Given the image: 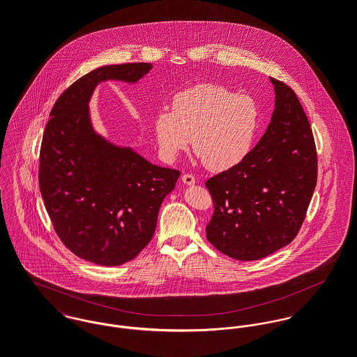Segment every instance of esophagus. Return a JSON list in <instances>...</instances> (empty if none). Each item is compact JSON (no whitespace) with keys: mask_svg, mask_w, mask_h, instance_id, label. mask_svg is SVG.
Masks as SVG:
<instances>
[{"mask_svg":"<svg viewBox=\"0 0 357 357\" xmlns=\"http://www.w3.org/2000/svg\"><path fill=\"white\" fill-rule=\"evenodd\" d=\"M181 180H183V183H184V184H187V185H194V184H195V181H197L195 176H194V174H190V173L183 174Z\"/></svg>","mask_w":357,"mask_h":357,"instance_id":"34e87169","label":"esophagus"}]
</instances>
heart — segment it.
<instances>
[{
    "label": "heart",
    "mask_w": 357,
    "mask_h": 357,
    "mask_svg": "<svg viewBox=\"0 0 357 357\" xmlns=\"http://www.w3.org/2000/svg\"><path fill=\"white\" fill-rule=\"evenodd\" d=\"M259 119V107L253 98L206 84L180 92L173 100V111L156 114L153 130L166 159H174L192 142L194 151L208 170L224 172L252 151Z\"/></svg>",
    "instance_id": "1"
}]
</instances>
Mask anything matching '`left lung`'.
I'll use <instances>...</instances> for the list:
<instances>
[{"label":"left lung","instance_id":"left-lung-1","mask_svg":"<svg viewBox=\"0 0 357 357\" xmlns=\"http://www.w3.org/2000/svg\"><path fill=\"white\" fill-rule=\"evenodd\" d=\"M265 135L236 166L206 181L214 211L207 241L222 255L255 261L297 236L317 181V153L305 111L282 81Z\"/></svg>","mask_w":357,"mask_h":357}]
</instances>
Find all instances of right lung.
Wrapping results in <instances>:
<instances>
[{"instance_id":"add662e5","label":"right lung","mask_w":357,"mask_h":357,"mask_svg":"<svg viewBox=\"0 0 357 357\" xmlns=\"http://www.w3.org/2000/svg\"><path fill=\"white\" fill-rule=\"evenodd\" d=\"M151 68L125 63L88 73L59 96L44 132L38 181L54 232L71 253L98 265L125 264L150 243L159 207L180 177L92 128L89 100L98 84H135Z\"/></svg>"}]
</instances>
